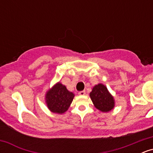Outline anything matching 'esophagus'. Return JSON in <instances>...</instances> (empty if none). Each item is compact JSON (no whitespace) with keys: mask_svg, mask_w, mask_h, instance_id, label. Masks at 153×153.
<instances>
[{"mask_svg":"<svg viewBox=\"0 0 153 153\" xmlns=\"http://www.w3.org/2000/svg\"><path fill=\"white\" fill-rule=\"evenodd\" d=\"M78 94L80 95V96H84V95H85V91H80V92L78 93Z\"/></svg>","mask_w":153,"mask_h":153,"instance_id":"34e87169","label":"esophagus"}]
</instances>
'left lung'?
<instances>
[{"label": "left lung", "instance_id": "obj_1", "mask_svg": "<svg viewBox=\"0 0 153 153\" xmlns=\"http://www.w3.org/2000/svg\"><path fill=\"white\" fill-rule=\"evenodd\" d=\"M90 97L94 106L102 112H108L114 107V99L107 88L99 83L93 88Z\"/></svg>", "mask_w": 153, "mask_h": 153}]
</instances>
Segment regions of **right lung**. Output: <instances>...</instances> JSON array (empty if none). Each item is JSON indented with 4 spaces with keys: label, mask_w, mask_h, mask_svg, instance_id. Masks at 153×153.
<instances>
[{
    "label": "right lung",
    "mask_w": 153,
    "mask_h": 153,
    "mask_svg": "<svg viewBox=\"0 0 153 153\" xmlns=\"http://www.w3.org/2000/svg\"><path fill=\"white\" fill-rule=\"evenodd\" d=\"M75 95L65 85L57 82L45 95V102L50 111L62 114L68 111Z\"/></svg>",
    "instance_id": "right-lung-1"
}]
</instances>
